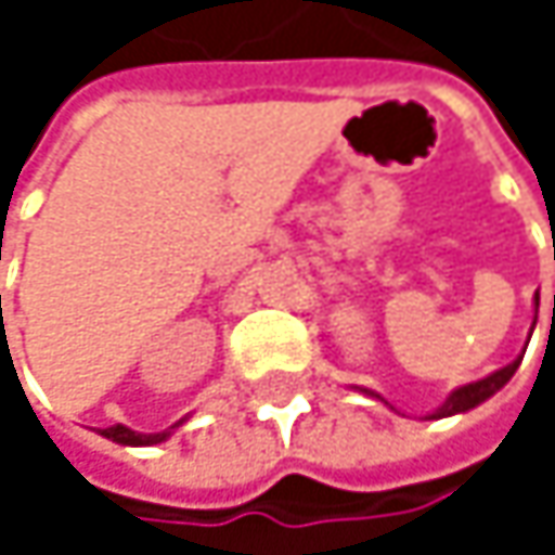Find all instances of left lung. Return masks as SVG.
I'll return each instance as SVG.
<instances>
[{"label": "left lung", "instance_id": "left-lung-1", "mask_svg": "<svg viewBox=\"0 0 555 555\" xmlns=\"http://www.w3.org/2000/svg\"><path fill=\"white\" fill-rule=\"evenodd\" d=\"M537 308H540V292L533 295V327H537ZM553 321H555V295H553ZM533 327H530V334H533ZM527 350V347H524ZM520 360H524V353L517 357V360H511L507 366H501L495 373H489L486 379H476V383H466V386L453 388L447 398H443V404L440 408H434L430 414H427V421H440V417H453V414H466V411H473V408H479L482 401H489L495 391L511 383V376L517 373V366H520ZM357 391H363V395H370V398H376V401H383L386 408H391L386 398L379 395V391H373V388H360L353 386ZM395 411V408H391Z\"/></svg>", "mask_w": 555, "mask_h": 555}]
</instances>
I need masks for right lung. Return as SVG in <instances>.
<instances>
[{"label": "right lung", "mask_w": 555, "mask_h": 555, "mask_svg": "<svg viewBox=\"0 0 555 555\" xmlns=\"http://www.w3.org/2000/svg\"><path fill=\"white\" fill-rule=\"evenodd\" d=\"M185 421H189V414L179 417L176 424H169L167 430H157V434H141V430L125 427V424H112V427H105V430H99V434H102L105 440H112V443H121V447H157V443L169 440V437L176 434V427H182Z\"/></svg>", "instance_id": "right-lung-1"}]
</instances>
